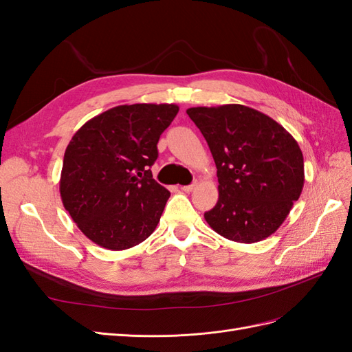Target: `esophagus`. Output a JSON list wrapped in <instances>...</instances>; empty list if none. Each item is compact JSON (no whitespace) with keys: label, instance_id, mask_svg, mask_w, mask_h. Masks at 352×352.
<instances>
[{"label":"esophagus","instance_id":"obj_1","mask_svg":"<svg viewBox=\"0 0 352 352\" xmlns=\"http://www.w3.org/2000/svg\"><path fill=\"white\" fill-rule=\"evenodd\" d=\"M195 187H196V183L190 184V186H182V190H183V192H186V193H190V192H193Z\"/></svg>","mask_w":352,"mask_h":352}]
</instances>
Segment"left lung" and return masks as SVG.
Segmentation results:
<instances>
[{
    "instance_id": "8db88e82",
    "label": "left lung",
    "mask_w": 352,
    "mask_h": 352,
    "mask_svg": "<svg viewBox=\"0 0 352 352\" xmlns=\"http://www.w3.org/2000/svg\"><path fill=\"white\" fill-rule=\"evenodd\" d=\"M217 165L218 202L205 212L228 240L255 243L277 232L304 187V156L274 119L243 104L190 107Z\"/></svg>"
}]
</instances>
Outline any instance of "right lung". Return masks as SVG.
I'll list each match as a JSON object with an SVG mask.
<instances>
[{"label": "right lung", "instance_id": "right-lung-1", "mask_svg": "<svg viewBox=\"0 0 352 352\" xmlns=\"http://www.w3.org/2000/svg\"><path fill=\"white\" fill-rule=\"evenodd\" d=\"M177 104H122L94 116L70 140L60 175L65 209L96 245L124 250L155 232L170 193L152 178L159 137Z\"/></svg>", "mask_w": 352, "mask_h": 352}]
</instances>
